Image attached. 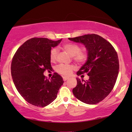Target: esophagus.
Here are the masks:
<instances>
[{
    "mask_svg": "<svg viewBox=\"0 0 132 132\" xmlns=\"http://www.w3.org/2000/svg\"><path fill=\"white\" fill-rule=\"evenodd\" d=\"M63 79L64 81H66L67 80L69 79V77H63Z\"/></svg>",
    "mask_w": 132,
    "mask_h": 132,
    "instance_id": "34e87169",
    "label": "esophagus"
}]
</instances>
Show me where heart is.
I'll use <instances>...</instances> for the list:
<instances>
[{"label":"heart","instance_id":"obj_1","mask_svg":"<svg viewBox=\"0 0 132 132\" xmlns=\"http://www.w3.org/2000/svg\"><path fill=\"white\" fill-rule=\"evenodd\" d=\"M63 48L68 52L71 56H73L76 62L78 63H82L87 59L86 53L84 52H80V48L79 45L75 44H66L63 45ZM57 55V48H54L51 50L50 59L51 61H55L56 59ZM75 67L71 64H60L56 67V71L57 73L63 76H69L72 71L74 70Z\"/></svg>","mask_w":132,"mask_h":132}]
</instances>
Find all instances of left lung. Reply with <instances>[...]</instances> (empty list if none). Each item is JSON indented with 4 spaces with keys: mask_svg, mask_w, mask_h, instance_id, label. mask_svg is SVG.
I'll list each match as a JSON object with an SVG mask.
<instances>
[{
    "mask_svg": "<svg viewBox=\"0 0 132 132\" xmlns=\"http://www.w3.org/2000/svg\"><path fill=\"white\" fill-rule=\"evenodd\" d=\"M68 39L84 45L87 51V61L77 75L87 73L89 79L85 81L76 78L73 94L84 103L97 104L109 95L115 86L119 69L117 53L108 41L98 35L87 34Z\"/></svg>",
    "mask_w": 132,
    "mask_h": 132,
    "instance_id": "left-lung-1",
    "label": "left lung"
}]
</instances>
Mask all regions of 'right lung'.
Wrapping results in <instances>:
<instances>
[{"label": "right lung", "instance_id": "add662e5", "mask_svg": "<svg viewBox=\"0 0 132 132\" xmlns=\"http://www.w3.org/2000/svg\"><path fill=\"white\" fill-rule=\"evenodd\" d=\"M62 40L33 38L24 42L13 58L11 73L15 88L24 99L33 105H48L56 98L63 84V78L57 73L50 80L44 75L45 70L52 69L51 49Z\"/></svg>", "mask_w": 132, "mask_h": 132}]
</instances>
